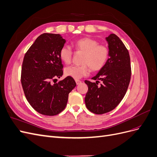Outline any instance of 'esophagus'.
<instances>
[{"label":"esophagus","instance_id":"obj_1","mask_svg":"<svg viewBox=\"0 0 157 157\" xmlns=\"http://www.w3.org/2000/svg\"><path fill=\"white\" fill-rule=\"evenodd\" d=\"M75 82H76V83H77V85L80 84V83L82 82L81 80H75Z\"/></svg>","mask_w":157,"mask_h":157}]
</instances>
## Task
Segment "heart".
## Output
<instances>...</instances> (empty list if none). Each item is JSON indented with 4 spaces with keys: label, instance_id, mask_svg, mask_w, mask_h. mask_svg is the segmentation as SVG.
<instances>
[{
    "label": "heart",
    "instance_id": "heart-1",
    "mask_svg": "<svg viewBox=\"0 0 157 157\" xmlns=\"http://www.w3.org/2000/svg\"><path fill=\"white\" fill-rule=\"evenodd\" d=\"M74 48L77 52H82V65H71L67 67L64 73L66 76L75 79H78L86 76L90 71H97L101 69L109 58V50L105 45L92 38L84 37L76 41ZM61 60L65 64H69L72 61L73 52L69 46H63L59 52Z\"/></svg>",
    "mask_w": 157,
    "mask_h": 157
}]
</instances>
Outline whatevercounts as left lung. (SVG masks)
<instances>
[{
  "instance_id": "8db88e82",
  "label": "left lung",
  "mask_w": 157,
  "mask_h": 157,
  "mask_svg": "<svg viewBox=\"0 0 157 157\" xmlns=\"http://www.w3.org/2000/svg\"><path fill=\"white\" fill-rule=\"evenodd\" d=\"M109 58L104 67L92 79L85 80L88 90L85 103L89 111L101 115L113 110L124 97L131 78L129 52L122 40L115 34L106 38ZM102 82L99 86L98 82Z\"/></svg>"
}]
</instances>
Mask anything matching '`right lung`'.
<instances>
[{
  "label": "right lung",
  "instance_id": "1",
  "mask_svg": "<svg viewBox=\"0 0 157 157\" xmlns=\"http://www.w3.org/2000/svg\"><path fill=\"white\" fill-rule=\"evenodd\" d=\"M65 43L59 34L43 33L37 38L23 58L21 82L28 102L42 115L54 116L67 105L69 94L75 86L73 78L63 75L59 52Z\"/></svg>",
  "mask_w": 157,
  "mask_h": 157
}]
</instances>
